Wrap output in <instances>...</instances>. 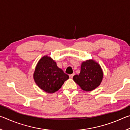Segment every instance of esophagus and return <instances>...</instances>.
Instances as JSON below:
<instances>
[{"label":"esophagus","instance_id":"obj_1","mask_svg":"<svg viewBox=\"0 0 130 130\" xmlns=\"http://www.w3.org/2000/svg\"><path fill=\"white\" fill-rule=\"evenodd\" d=\"M74 75V74H70V75H69V77H70V78H72L73 77Z\"/></svg>","mask_w":130,"mask_h":130}]
</instances>
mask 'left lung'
Instances as JSON below:
<instances>
[{"label":"left lung","mask_w":130,"mask_h":130,"mask_svg":"<svg viewBox=\"0 0 130 130\" xmlns=\"http://www.w3.org/2000/svg\"><path fill=\"white\" fill-rule=\"evenodd\" d=\"M103 77L102 68L93 60L82 62L78 75L73 76V80L83 91H91L99 86Z\"/></svg>","instance_id":"obj_1"}]
</instances>
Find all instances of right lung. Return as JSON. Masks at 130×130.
<instances>
[{
  "label": "right lung",
  "mask_w": 130,
  "mask_h": 130,
  "mask_svg": "<svg viewBox=\"0 0 130 130\" xmlns=\"http://www.w3.org/2000/svg\"><path fill=\"white\" fill-rule=\"evenodd\" d=\"M36 84L49 93H53L61 88L69 76L57 66L56 62L49 56L39 60L33 74Z\"/></svg>",
  "instance_id": "right-lung-1"
}]
</instances>
